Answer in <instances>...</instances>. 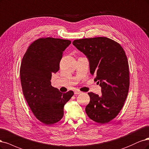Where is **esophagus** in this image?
Wrapping results in <instances>:
<instances>
[{
	"instance_id": "34e87169",
	"label": "esophagus",
	"mask_w": 149,
	"mask_h": 149,
	"mask_svg": "<svg viewBox=\"0 0 149 149\" xmlns=\"http://www.w3.org/2000/svg\"><path fill=\"white\" fill-rule=\"evenodd\" d=\"M81 93V91H80V90H75V91H74V93H75V94H77V95L80 94V93Z\"/></svg>"
}]
</instances>
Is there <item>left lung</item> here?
Instances as JSON below:
<instances>
[{
	"instance_id": "obj_1",
	"label": "left lung",
	"mask_w": 149,
	"mask_h": 149,
	"mask_svg": "<svg viewBox=\"0 0 149 149\" xmlns=\"http://www.w3.org/2000/svg\"><path fill=\"white\" fill-rule=\"evenodd\" d=\"M72 44L90 62V73L102 87L101 95L89 92L85 108L93 121L104 124L116 118L122 109L129 88V64L125 51L118 42L107 37L75 40Z\"/></svg>"
}]
</instances>
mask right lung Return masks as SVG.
Here are the masks:
<instances>
[{
  "label": "right lung",
  "mask_w": 149,
  "mask_h": 149,
  "mask_svg": "<svg viewBox=\"0 0 149 149\" xmlns=\"http://www.w3.org/2000/svg\"><path fill=\"white\" fill-rule=\"evenodd\" d=\"M70 40L40 38L28 46L20 65V80L24 97L35 117L46 125L59 121L64 104L73 91L62 93L51 85L52 74L59 70L63 51Z\"/></svg>",
  "instance_id": "obj_1"
}]
</instances>
